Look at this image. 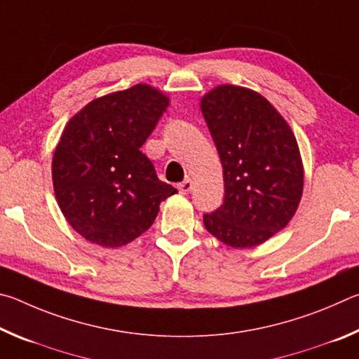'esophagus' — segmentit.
Returning <instances> with one entry per match:
<instances>
[{"label":"esophagus","mask_w":359,"mask_h":359,"mask_svg":"<svg viewBox=\"0 0 359 359\" xmlns=\"http://www.w3.org/2000/svg\"><path fill=\"white\" fill-rule=\"evenodd\" d=\"M177 190L182 193V194H187L190 193L193 190V180L191 179H185L182 184L177 185Z\"/></svg>","instance_id":"1"}]
</instances>
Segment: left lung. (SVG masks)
Segmentation results:
<instances>
[{"instance_id":"left-lung-1","label":"left lung","mask_w":359,"mask_h":359,"mask_svg":"<svg viewBox=\"0 0 359 359\" xmlns=\"http://www.w3.org/2000/svg\"><path fill=\"white\" fill-rule=\"evenodd\" d=\"M199 106L224 182V201L204 215V226L228 247H257L299 208L304 165L294 133L263 95L241 85H217Z\"/></svg>"}]
</instances>
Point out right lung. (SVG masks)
Masks as SVG:
<instances>
[{
    "instance_id": "add662e5",
    "label": "right lung",
    "mask_w": 359,
    "mask_h": 359,
    "mask_svg": "<svg viewBox=\"0 0 359 359\" xmlns=\"http://www.w3.org/2000/svg\"><path fill=\"white\" fill-rule=\"evenodd\" d=\"M169 101L156 87L136 83L92 100L66 123L52 158L53 191L83 239L107 248L130 244L177 193L141 151Z\"/></svg>"
}]
</instances>
